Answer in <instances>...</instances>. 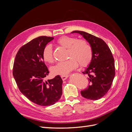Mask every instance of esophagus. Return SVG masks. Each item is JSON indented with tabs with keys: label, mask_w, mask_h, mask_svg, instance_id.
Returning a JSON list of instances; mask_svg holds the SVG:
<instances>
[{
	"label": "esophagus",
	"mask_w": 132,
	"mask_h": 132,
	"mask_svg": "<svg viewBox=\"0 0 132 132\" xmlns=\"http://www.w3.org/2000/svg\"><path fill=\"white\" fill-rule=\"evenodd\" d=\"M68 75H62L61 76V78L62 79V80H65L68 78Z\"/></svg>",
	"instance_id": "esophagus-1"
}]
</instances>
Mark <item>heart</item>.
Segmentation results:
<instances>
[{
    "mask_svg": "<svg viewBox=\"0 0 132 132\" xmlns=\"http://www.w3.org/2000/svg\"><path fill=\"white\" fill-rule=\"evenodd\" d=\"M57 43L68 49V55L70 58L66 61L58 62L52 67L51 71L53 75H67L77 68L78 62L81 67H86L91 63L93 59V50L89 42L85 39H77L73 37L63 36L58 39ZM42 58L46 63L53 62V48L50 44L44 48Z\"/></svg>",
    "mask_w": 132,
    "mask_h": 132,
    "instance_id": "1",
    "label": "heart"
}]
</instances>
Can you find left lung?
<instances>
[{"label":"left lung","instance_id":"1","mask_svg":"<svg viewBox=\"0 0 132 132\" xmlns=\"http://www.w3.org/2000/svg\"><path fill=\"white\" fill-rule=\"evenodd\" d=\"M86 39L92 47L93 59L82 73L88 75L89 85L81 91L82 96L97 100L107 94L115 76L114 60L109 47L102 39L84 31H74Z\"/></svg>","mask_w":132,"mask_h":132}]
</instances>
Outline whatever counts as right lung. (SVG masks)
Here are the masks:
<instances>
[{"label":"right lung","mask_w":132,"mask_h":132,"mask_svg":"<svg viewBox=\"0 0 132 132\" xmlns=\"http://www.w3.org/2000/svg\"><path fill=\"white\" fill-rule=\"evenodd\" d=\"M54 37L40 36L20 48L16 55L13 74L21 93L32 102L42 106L54 105L62 95L59 75L46 80L49 71L42 58L47 44Z\"/></svg>","instance_id":"obj_1"}]
</instances>
